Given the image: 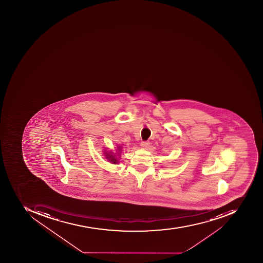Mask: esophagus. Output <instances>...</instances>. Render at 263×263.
<instances>
[{"mask_svg":"<svg viewBox=\"0 0 263 263\" xmlns=\"http://www.w3.org/2000/svg\"><path fill=\"white\" fill-rule=\"evenodd\" d=\"M149 142H146V141L142 142V143H141V146H142V148H144V149H147V148L149 147Z\"/></svg>","mask_w":263,"mask_h":263,"instance_id":"esophagus-1","label":"esophagus"}]
</instances>
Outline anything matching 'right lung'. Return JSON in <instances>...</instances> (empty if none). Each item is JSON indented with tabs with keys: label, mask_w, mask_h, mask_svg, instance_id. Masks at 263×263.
I'll return each mask as SVG.
<instances>
[{
	"label": "right lung",
	"mask_w": 263,
	"mask_h": 263,
	"mask_svg": "<svg viewBox=\"0 0 263 263\" xmlns=\"http://www.w3.org/2000/svg\"><path fill=\"white\" fill-rule=\"evenodd\" d=\"M118 151H121V146H118ZM118 155H119L120 153H117ZM105 155V158L108 159V162H112L114 164H117L118 162V155H114L112 152H105L104 153Z\"/></svg>",
	"instance_id": "1"
}]
</instances>
